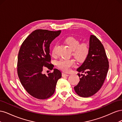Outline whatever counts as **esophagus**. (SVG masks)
Segmentation results:
<instances>
[{
    "label": "esophagus",
    "mask_w": 122,
    "mask_h": 122,
    "mask_svg": "<svg viewBox=\"0 0 122 122\" xmlns=\"http://www.w3.org/2000/svg\"><path fill=\"white\" fill-rule=\"evenodd\" d=\"M69 75L68 74H66L65 73H62V77H67V76H69Z\"/></svg>",
    "instance_id": "obj_1"
}]
</instances>
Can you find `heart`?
Wrapping results in <instances>:
<instances>
[{"label":"heart","mask_w":122,"mask_h":122,"mask_svg":"<svg viewBox=\"0 0 122 122\" xmlns=\"http://www.w3.org/2000/svg\"><path fill=\"white\" fill-rule=\"evenodd\" d=\"M65 43L72 50V54L79 61H83L86 58L89 53V47L86 43L80 44V41L76 38L70 36L65 40ZM57 45L53 47L52 53L56 54ZM75 64V61L70 58H61L57 61L58 67L64 71H69L70 68Z\"/></svg>","instance_id":"1"}]
</instances>
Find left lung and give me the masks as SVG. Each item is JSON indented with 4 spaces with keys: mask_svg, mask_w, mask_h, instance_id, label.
<instances>
[{
    "mask_svg": "<svg viewBox=\"0 0 122 122\" xmlns=\"http://www.w3.org/2000/svg\"><path fill=\"white\" fill-rule=\"evenodd\" d=\"M89 49L83 63L77 69V71L82 73L78 74L80 81L74 87V90L82 97H91L100 89L109 68L104 46L95 36H90Z\"/></svg>",
    "mask_w": 122,
    "mask_h": 122,
    "instance_id": "8db88e82",
    "label": "left lung"
}]
</instances>
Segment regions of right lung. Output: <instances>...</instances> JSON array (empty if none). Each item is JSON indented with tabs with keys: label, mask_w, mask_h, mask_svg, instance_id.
I'll use <instances>...</instances> for the list:
<instances>
[{
	"label": "right lung",
	"mask_w": 122,
	"mask_h": 122,
	"mask_svg": "<svg viewBox=\"0 0 122 122\" xmlns=\"http://www.w3.org/2000/svg\"><path fill=\"white\" fill-rule=\"evenodd\" d=\"M61 30L36 29L32 31L22 44L18 56L17 73L25 90L39 99L49 98L54 93L57 80L61 73L57 69L53 73L43 74L44 67L52 70L50 63L49 47Z\"/></svg>",
	"instance_id": "add662e5"
}]
</instances>
